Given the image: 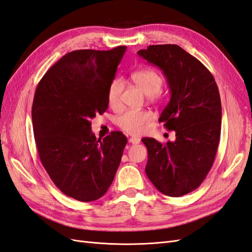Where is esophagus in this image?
<instances>
[{
	"label": "esophagus",
	"instance_id": "esophagus-1",
	"mask_svg": "<svg viewBox=\"0 0 252 252\" xmlns=\"http://www.w3.org/2000/svg\"><path fill=\"white\" fill-rule=\"evenodd\" d=\"M140 139L139 138H130V139H129V143H131V144H139V143H140Z\"/></svg>",
	"mask_w": 252,
	"mask_h": 252
}]
</instances>
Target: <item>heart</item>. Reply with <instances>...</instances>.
<instances>
[{
	"label": "heart",
	"mask_w": 252,
	"mask_h": 252,
	"mask_svg": "<svg viewBox=\"0 0 252 252\" xmlns=\"http://www.w3.org/2000/svg\"><path fill=\"white\" fill-rule=\"evenodd\" d=\"M131 79L144 92L152 101H161L165 93L161 90L162 77L159 73L149 67H143L131 74ZM124 81L121 78L113 79L107 91V103L110 108L118 110L122 106V93ZM154 120V114L147 110H127L117 119V125L122 130L130 134H140Z\"/></svg>",
	"instance_id": "heart-1"
}]
</instances>
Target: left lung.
<instances>
[{"label": "left lung", "instance_id": "left-lung-1", "mask_svg": "<svg viewBox=\"0 0 252 252\" xmlns=\"http://www.w3.org/2000/svg\"><path fill=\"white\" fill-rule=\"evenodd\" d=\"M138 54L167 79L171 100L159 123L176 132V140L164 144L142 139L148 152L146 175L164 195H186L201 185L215 159L221 128L219 88L207 67L179 45H149Z\"/></svg>", "mask_w": 252, "mask_h": 252}]
</instances>
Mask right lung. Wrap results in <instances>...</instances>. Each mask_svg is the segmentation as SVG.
I'll list each match as a JSON object with an SVG mask.
<instances>
[{"instance_id": "1", "label": "right lung", "mask_w": 252, "mask_h": 252, "mask_svg": "<svg viewBox=\"0 0 252 252\" xmlns=\"http://www.w3.org/2000/svg\"><path fill=\"white\" fill-rule=\"evenodd\" d=\"M125 51L67 53L36 88L32 119L40 161L54 185L79 201L105 195L127 143L121 131L103 140L91 131V119L107 110L108 87Z\"/></svg>"}]
</instances>
